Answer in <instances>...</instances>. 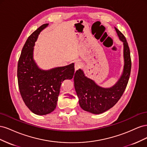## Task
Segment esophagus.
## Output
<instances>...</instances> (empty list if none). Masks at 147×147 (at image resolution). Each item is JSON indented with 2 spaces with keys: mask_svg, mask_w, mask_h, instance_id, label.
<instances>
[{
  "mask_svg": "<svg viewBox=\"0 0 147 147\" xmlns=\"http://www.w3.org/2000/svg\"><path fill=\"white\" fill-rule=\"evenodd\" d=\"M83 65V64L80 61H76L75 63V70L76 71L80 68H81Z\"/></svg>",
  "mask_w": 147,
  "mask_h": 147,
  "instance_id": "esophagus-1",
  "label": "esophagus"
}]
</instances>
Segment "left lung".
I'll return each mask as SVG.
<instances>
[{"instance_id":"left-lung-1","label":"left lung","mask_w":147,"mask_h":147,"mask_svg":"<svg viewBox=\"0 0 147 147\" xmlns=\"http://www.w3.org/2000/svg\"><path fill=\"white\" fill-rule=\"evenodd\" d=\"M115 29L124 47V68L118 82L112 87L103 88L86 77L80 69L74 75V86L79 104L83 110L93 114L104 113L117 103L125 90L130 77L131 59L129 48L124 35L117 28Z\"/></svg>"}]
</instances>
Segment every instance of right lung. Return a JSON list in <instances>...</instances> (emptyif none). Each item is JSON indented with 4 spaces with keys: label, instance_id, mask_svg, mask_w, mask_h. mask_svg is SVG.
I'll list each match as a JSON object with an SVG mask.
<instances>
[{
    "label": "right lung",
    "instance_id": "obj_1",
    "mask_svg": "<svg viewBox=\"0 0 147 147\" xmlns=\"http://www.w3.org/2000/svg\"><path fill=\"white\" fill-rule=\"evenodd\" d=\"M48 24L42 25L28 37L18 64L17 76L21 96L29 109L38 115H45L55 110L62 82L72 79L75 72L74 63L45 70L40 69L35 62V42Z\"/></svg>",
    "mask_w": 147,
    "mask_h": 147
}]
</instances>
